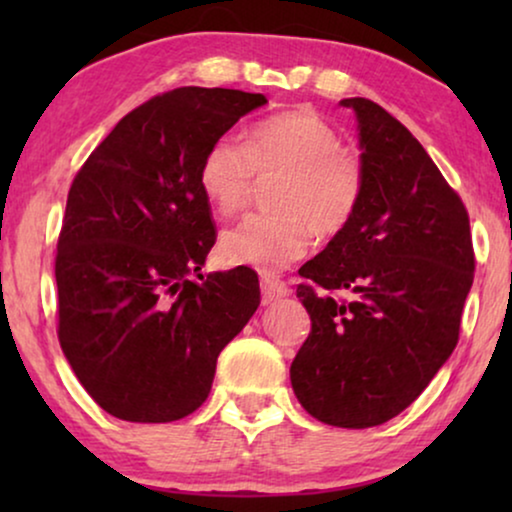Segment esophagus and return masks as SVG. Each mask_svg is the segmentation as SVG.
<instances>
[{
	"label": "esophagus",
	"mask_w": 512,
	"mask_h": 512,
	"mask_svg": "<svg viewBox=\"0 0 512 512\" xmlns=\"http://www.w3.org/2000/svg\"><path fill=\"white\" fill-rule=\"evenodd\" d=\"M261 291H263V300L265 303H272V300L289 296V286H286L282 279H275L270 275L261 277Z\"/></svg>",
	"instance_id": "1"
}]
</instances>
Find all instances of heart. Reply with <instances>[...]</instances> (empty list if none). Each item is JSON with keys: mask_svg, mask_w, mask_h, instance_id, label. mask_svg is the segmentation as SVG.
Returning <instances> with one entry per match:
<instances>
[{"mask_svg": "<svg viewBox=\"0 0 512 512\" xmlns=\"http://www.w3.org/2000/svg\"><path fill=\"white\" fill-rule=\"evenodd\" d=\"M275 177L272 212L244 216L221 235L219 256L228 265L272 272L298 261L312 233L333 237L347 228L359 205V158L342 146L333 125L314 111H286L251 125L244 144L223 135L200 160L198 186L216 212H240L251 181Z\"/></svg>", "mask_w": 512, "mask_h": 512, "instance_id": "obj_1", "label": "heart"}]
</instances>
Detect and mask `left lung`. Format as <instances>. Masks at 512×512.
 Instances as JSON below:
<instances>
[{"instance_id": "obj_1", "label": "left lung", "mask_w": 512, "mask_h": 512, "mask_svg": "<svg viewBox=\"0 0 512 512\" xmlns=\"http://www.w3.org/2000/svg\"><path fill=\"white\" fill-rule=\"evenodd\" d=\"M340 104L359 123L363 188L347 228L298 270L312 331L291 387L319 422L368 429L408 408L450 359L475 256L464 202L412 132L366 97Z\"/></svg>"}]
</instances>
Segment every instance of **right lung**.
Masks as SVG:
<instances>
[{"mask_svg": "<svg viewBox=\"0 0 512 512\" xmlns=\"http://www.w3.org/2000/svg\"><path fill=\"white\" fill-rule=\"evenodd\" d=\"M261 93L177 88L121 118L67 195L55 256L58 338L93 401L163 424L207 401L221 349L261 303L251 268L200 275L216 230L200 160Z\"/></svg>", "mask_w": 512, "mask_h": 512, "instance_id": "right-lung-1", "label": "right lung"}]
</instances>
